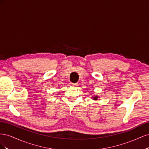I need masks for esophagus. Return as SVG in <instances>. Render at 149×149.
Here are the masks:
<instances>
[{"instance_id":"esophagus-1","label":"esophagus","mask_w":149,"mask_h":149,"mask_svg":"<svg viewBox=\"0 0 149 149\" xmlns=\"http://www.w3.org/2000/svg\"><path fill=\"white\" fill-rule=\"evenodd\" d=\"M72 85L74 86H76L78 85V83H72Z\"/></svg>"}]
</instances>
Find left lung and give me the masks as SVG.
Masks as SVG:
<instances>
[{
  "instance_id": "obj_1",
  "label": "left lung",
  "mask_w": 149,
  "mask_h": 149,
  "mask_svg": "<svg viewBox=\"0 0 149 149\" xmlns=\"http://www.w3.org/2000/svg\"><path fill=\"white\" fill-rule=\"evenodd\" d=\"M92 97V100H94V101H96L98 98H100V97H99L98 96H92L91 97Z\"/></svg>"
}]
</instances>
